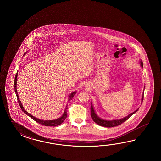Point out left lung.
Masks as SVG:
<instances>
[{
    "instance_id": "8db88e82",
    "label": "left lung",
    "mask_w": 161,
    "mask_h": 161,
    "mask_svg": "<svg viewBox=\"0 0 161 161\" xmlns=\"http://www.w3.org/2000/svg\"><path fill=\"white\" fill-rule=\"evenodd\" d=\"M140 65L142 67H143V62L142 60H140ZM144 88H145V86L144 87ZM143 95L144 93H143V96H142V103H143ZM139 108H138L136 110L135 112L133 113H131L128 115L127 116L125 117L122 119H116V120H106L101 119L100 117L98 116V115L96 114L95 110L94 109V107L92 105V103H91V107H90V110H91V117L92 118V120L97 124L98 125H99L100 126L102 127H108V128H110V127H116L118 125H120L121 124L123 123L124 122H125L126 120H128L130 117L132 115H133L134 113H136L137 111L139 110Z\"/></svg>"
}]
</instances>
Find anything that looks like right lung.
Segmentation results:
<instances>
[{
  "instance_id": "add662e5",
  "label": "right lung",
  "mask_w": 161,
  "mask_h": 161,
  "mask_svg": "<svg viewBox=\"0 0 161 161\" xmlns=\"http://www.w3.org/2000/svg\"><path fill=\"white\" fill-rule=\"evenodd\" d=\"M26 53V52L25 53L24 55H25ZM17 76L18 72H17L16 75H15V80H14V89H15V94H16V96H17V97L18 102L19 103V106L21 107L22 110L26 115L31 117V118L33 120H34L35 121H36L38 123L41 124L43 125H45V126L56 127V126H58V125H60L62 123H63L65 119H66L67 116V109H68L67 105H66V106H65V110H64V113L63 114V115H62V116L60 117H59L58 119H57L52 120H40V119H37V118H36V117H35L33 116L30 113H28L27 112H26V111L25 110L24 108V106H22V103H21V101H20L19 98L17 90ZM76 92H72V93H71V94H69V101H71V100L72 99V98L74 97V96H75V94H76Z\"/></svg>"
}]
</instances>
